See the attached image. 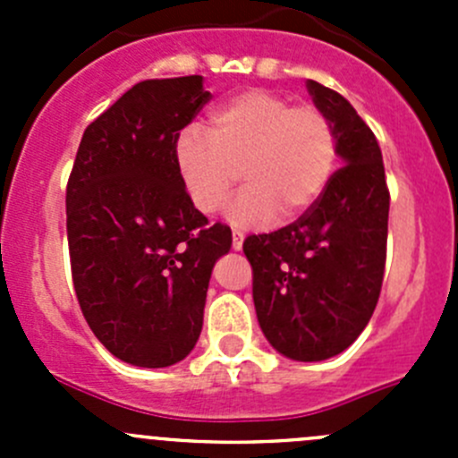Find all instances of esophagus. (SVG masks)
<instances>
[{
  "mask_svg": "<svg viewBox=\"0 0 458 458\" xmlns=\"http://www.w3.org/2000/svg\"><path fill=\"white\" fill-rule=\"evenodd\" d=\"M233 248L234 250H242L243 248V233H239V230L233 233Z\"/></svg>",
  "mask_w": 458,
  "mask_h": 458,
  "instance_id": "34e87169",
  "label": "esophagus"
}]
</instances>
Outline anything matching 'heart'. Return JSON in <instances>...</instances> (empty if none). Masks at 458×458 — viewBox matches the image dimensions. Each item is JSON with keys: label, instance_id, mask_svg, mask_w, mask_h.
I'll use <instances>...</instances> for the list:
<instances>
[{"label": "heart", "instance_id": "1", "mask_svg": "<svg viewBox=\"0 0 458 458\" xmlns=\"http://www.w3.org/2000/svg\"><path fill=\"white\" fill-rule=\"evenodd\" d=\"M174 165L188 199L210 215L228 199L243 170L248 186L230 201L234 225L259 228L297 219L321 199L336 165V132L317 106H293L272 90H243L216 106L208 135L186 128L174 141Z\"/></svg>", "mask_w": 458, "mask_h": 458}]
</instances>
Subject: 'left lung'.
<instances>
[{"mask_svg":"<svg viewBox=\"0 0 458 458\" xmlns=\"http://www.w3.org/2000/svg\"><path fill=\"white\" fill-rule=\"evenodd\" d=\"M308 90L330 117L345 165L306 215L270 234H250L243 252L272 348L294 361H323L350 348L377 308L390 191L377 137L350 101L312 80Z\"/></svg>","mask_w":458,"mask_h":458,"instance_id":"1","label":"left lung"}]
</instances>
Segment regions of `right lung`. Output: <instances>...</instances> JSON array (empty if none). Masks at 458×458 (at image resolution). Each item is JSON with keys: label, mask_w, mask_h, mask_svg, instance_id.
I'll list each match as a JSON object with an SVG mask.
<instances>
[{"label": "right lung", "mask_w": 458, "mask_h": 458, "mask_svg": "<svg viewBox=\"0 0 458 458\" xmlns=\"http://www.w3.org/2000/svg\"><path fill=\"white\" fill-rule=\"evenodd\" d=\"M210 101L203 77L146 80L84 131L66 186L72 284L110 354L168 368L195 348L212 266L233 246L179 182L174 141Z\"/></svg>", "instance_id": "right-lung-1"}]
</instances>
